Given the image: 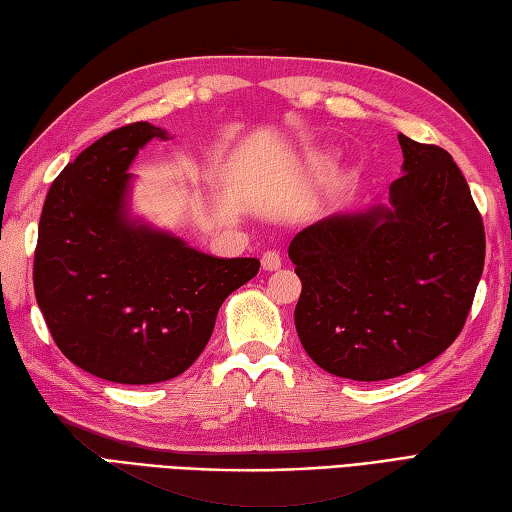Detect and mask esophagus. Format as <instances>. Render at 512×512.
<instances>
[{
	"instance_id": "34e87169",
	"label": "esophagus",
	"mask_w": 512,
	"mask_h": 512,
	"mask_svg": "<svg viewBox=\"0 0 512 512\" xmlns=\"http://www.w3.org/2000/svg\"><path fill=\"white\" fill-rule=\"evenodd\" d=\"M260 265H263L265 271H276V269H280V265H282L280 252H276V249H267V252L263 254V258H260Z\"/></svg>"
}]
</instances>
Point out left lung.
<instances>
[{
  "mask_svg": "<svg viewBox=\"0 0 512 512\" xmlns=\"http://www.w3.org/2000/svg\"><path fill=\"white\" fill-rule=\"evenodd\" d=\"M390 206L335 214L293 236L302 280L295 328L309 357L352 381H383L436 359L460 335L486 236L451 155L399 133Z\"/></svg>",
  "mask_w": 512,
  "mask_h": 512,
  "instance_id": "left-lung-1",
  "label": "left lung"
}]
</instances>
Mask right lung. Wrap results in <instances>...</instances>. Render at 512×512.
<instances>
[{
	"instance_id": "add662e5",
	"label": "right lung",
	"mask_w": 512,
	"mask_h": 512,
	"mask_svg": "<svg viewBox=\"0 0 512 512\" xmlns=\"http://www.w3.org/2000/svg\"><path fill=\"white\" fill-rule=\"evenodd\" d=\"M166 131L133 122L102 135L52 181L34 249V295L63 355L100 379L160 383L206 348L223 300L258 258H214L131 221L127 173Z\"/></svg>"
}]
</instances>
